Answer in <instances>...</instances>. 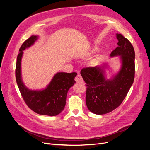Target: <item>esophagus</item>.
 <instances>
[{"instance_id": "obj_1", "label": "esophagus", "mask_w": 150, "mask_h": 150, "mask_svg": "<svg viewBox=\"0 0 150 150\" xmlns=\"http://www.w3.org/2000/svg\"><path fill=\"white\" fill-rule=\"evenodd\" d=\"M75 81L77 83H83V79L82 78V77L81 76V75L78 74L76 76L75 78Z\"/></svg>"}]
</instances>
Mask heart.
Listing matches in <instances>:
<instances>
[{"mask_svg":"<svg viewBox=\"0 0 150 150\" xmlns=\"http://www.w3.org/2000/svg\"><path fill=\"white\" fill-rule=\"evenodd\" d=\"M98 51V47H93L90 50V52L93 54V53L96 52Z\"/></svg>","mask_w":150,"mask_h":150,"instance_id":"heart-1","label":"heart"}]
</instances>
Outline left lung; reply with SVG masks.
<instances>
[{
  "label": "left lung",
  "mask_w": 150,
  "mask_h": 150,
  "mask_svg": "<svg viewBox=\"0 0 150 150\" xmlns=\"http://www.w3.org/2000/svg\"><path fill=\"white\" fill-rule=\"evenodd\" d=\"M117 46L110 57L119 56L121 67L111 78H106L108 64L86 67L81 75L86 83V103L96 115H104L118 107L126 96L134 79L135 53L132 44L121 34H116Z\"/></svg>",
  "instance_id": "obj_1"
}]
</instances>
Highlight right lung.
<instances>
[{
	"mask_svg": "<svg viewBox=\"0 0 150 150\" xmlns=\"http://www.w3.org/2000/svg\"><path fill=\"white\" fill-rule=\"evenodd\" d=\"M38 38V35H32L21 46L17 57L16 78L22 96L30 110L39 115L54 116L64 110L67 92L76 83L77 73L57 72L46 88L32 90L27 88L22 78V57L24 50L33 46Z\"/></svg>",
	"mask_w": 150,
	"mask_h": 150,
	"instance_id": "add662e5",
	"label": "right lung"
}]
</instances>
